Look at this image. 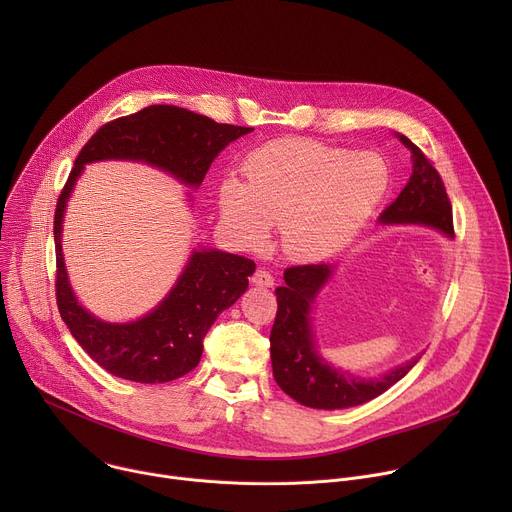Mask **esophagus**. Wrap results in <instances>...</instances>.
<instances>
[{
    "label": "esophagus",
    "mask_w": 512,
    "mask_h": 512,
    "mask_svg": "<svg viewBox=\"0 0 512 512\" xmlns=\"http://www.w3.org/2000/svg\"><path fill=\"white\" fill-rule=\"evenodd\" d=\"M273 275L267 271V269H257L251 277V283L253 285H259V287H271L273 285Z\"/></svg>",
    "instance_id": "1"
}]
</instances>
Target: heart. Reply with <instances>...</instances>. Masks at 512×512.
I'll list each match as a JSON object with an SVG mask.
<instances>
[{"label": "heart", "mask_w": 512, "mask_h": 512, "mask_svg": "<svg viewBox=\"0 0 512 512\" xmlns=\"http://www.w3.org/2000/svg\"><path fill=\"white\" fill-rule=\"evenodd\" d=\"M245 180L229 176L218 190L227 229L247 247H261L281 225V247L302 261L344 249L383 202L391 174L373 152L314 139H275L253 150Z\"/></svg>", "instance_id": "b5f03b06"}]
</instances>
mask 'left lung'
<instances>
[{"mask_svg":"<svg viewBox=\"0 0 512 512\" xmlns=\"http://www.w3.org/2000/svg\"><path fill=\"white\" fill-rule=\"evenodd\" d=\"M397 137L411 152L413 172L395 202L381 212L379 223L433 227L452 239V204L442 176L411 139ZM334 267L332 263L289 267L283 273L285 285L275 289L277 314L269 336L273 377L283 393L312 409H346L367 403L401 381L423 354L373 379L354 377L324 360L316 346L310 312Z\"/></svg>","mask_w":512,"mask_h":512,"instance_id":"left-lung-1","label":"left lung"}]
</instances>
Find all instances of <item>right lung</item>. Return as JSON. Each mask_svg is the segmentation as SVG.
Instances as JSON below:
<instances>
[{"label": "right lung", "mask_w": 512, "mask_h": 512, "mask_svg": "<svg viewBox=\"0 0 512 512\" xmlns=\"http://www.w3.org/2000/svg\"><path fill=\"white\" fill-rule=\"evenodd\" d=\"M253 127L216 123L174 105H150L105 123L81 150L58 196L54 212L56 302L70 334L101 367L135 383H168L190 373L202 356V340L223 310L249 285L255 263L218 249H194L168 296L139 320L111 324L87 312L72 287L62 255L66 202L87 164L129 160L172 174L198 188L227 145Z\"/></svg>", "instance_id": "1"}]
</instances>
